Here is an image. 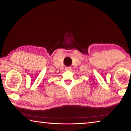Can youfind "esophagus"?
<instances>
[{"instance_id": "1", "label": "esophagus", "mask_w": 131, "mask_h": 131, "mask_svg": "<svg viewBox=\"0 0 131 131\" xmlns=\"http://www.w3.org/2000/svg\"><path fill=\"white\" fill-rule=\"evenodd\" d=\"M71 69H72V68L70 67V66H68V67H66L65 68V70H66V71H70L71 70Z\"/></svg>"}]
</instances>
